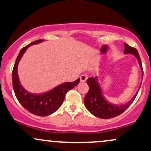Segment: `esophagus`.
<instances>
[{
    "instance_id": "34e87169",
    "label": "esophagus",
    "mask_w": 151,
    "mask_h": 151,
    "mask_svg": "<svg viewBox=\"0 0 151 151\" xmlns=\"http://www.w3.org/2000/svg\"><path fill=\"white\" fill-rule=\"evenodd\" d=\"M87 78H88V77H87L86 74H82V75L80 76V81L81 82H85L87 79Z\"/></svg>"
}]
</instances>
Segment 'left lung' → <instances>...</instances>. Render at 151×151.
<instances>
[{
  "label": "left lung",
  "mask_w": 151,
  "mask_h": 151,
  "mask_svg": "<svg viewBox=\"0 0 151 151\" xmlns=\"http://www.w3.org/2000/svg\"><path fill=\"white\" fill-rule=\"evenodd\" d=\"M124 45H125V50H124L125 54H132L136 57L143 72V76L141 60L137 49L130 46L126 43H124ZM87 83L89 86V91L84 97V105L92 115L102 119L112 118L122 114L131 105L137 94V92L131 99V100L129 101L126 104L121 105H112L109 103L102 96L100 87L97 83V77H89L87 80Z\"/></svg>",
  "instance_id": "obj_1"
}]
</instances>
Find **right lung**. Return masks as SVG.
Wrapping results in <instances>:
<instances>
[{
	"label": "right lung",
	"mask_w": 151,
	"mask_h": 151,
	"mask_svg": "<svg viewBox=\"0 0 151 151\" xmlns=\"http://www.w3.org/2000/svg\"><path fill=\"white\" fill-rule=\"evenodd\" d=\"M43 41V39L36 40L21 49L16 59L12 72L13 87L16 98L26 110L38 116H47L57 111L64 102L67 92L77 85L80 81V79L78 78L74 82H66L41 94L29 93L23 88L18 77V64L20 59L29 46Z\"/></svg>",
	"instance_id": "right-lung-1"
}]
</instances>
